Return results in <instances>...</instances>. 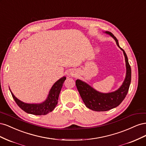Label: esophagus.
I'll return each instance as SVG.
<instances>
[{
	"label": "esophagus",
	"instance_id": "obj_1",
	"mask_svg": "<svg viewBox=\"0 0 146 146\" xmlns=\"http://www.w3.org/2000/svg\"><path fill=\"white\" fill-rule=\"evenodd\" d=\"M72 76H73V75H74V74H72Z\"/></svg>",
	"mask_w": 146,
	"mask_h": 146
}]
</instances>
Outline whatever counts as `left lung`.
Here are the masks:
<instances>
[{"label":"left lung","instance_id":"left-lung-1","mask_svg":"<svg viewBox=\"0 0 146 146\" xmlns=\"http://www.w3.org/2000/svg\"><path fill=\"white\" fill-rule=\"evenodd\" d=\"M116 41L117 46L123 51L126 63V77L122 86L117 90L110 93H101L80 80L76 82V86L86 107L96 111H105L115 108L121 104L127 94L131 82V70L125 51L119 46L117 38L110 32H105Z\"/></svg>","mask_w":146,"mask_h":146}]
</instances>
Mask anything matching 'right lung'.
Listing matches in <instances>:
<instances>
[{"instance_id": "add662e5", "label": "right lung", "mask_w": 146, "mask_h": 146, "mask_svg": "<svg viewBox=\"0 0 146 146\" xmlns=\"http://www.w3.org/2000/svg\"><path fill=\"white\" fill-rule=\"evenodd\" d=\"M66 78L65 77H63L56 82L50 90L47 99L44 102L39 104H30L24 103L17 99L13 95L11 91H10L13 98L14 99L16 103L23 111L29 114H34V115H46V114L53 111L58 104L60 92Z\"/></svg>"}]
</instances>
